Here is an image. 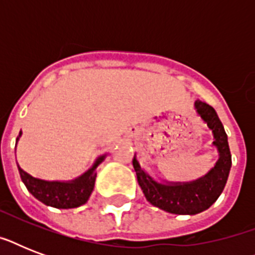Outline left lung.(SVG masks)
I'll return each instance as SVG.
<instances>
[{"mask_svg":"<svg viewBox=\"0 0 255 255\" xmlns=\"http://www.w3.org/2000/svg\"><path fill=\"white\" fill-rule=\"evenodd\" d=\"M194 106L204 122H206L208 127L213 131V144L220 152V159L205 177L186 184L163 185L153 181L140 168L135 157L132 160L137 176V182L147 201L168 213L196 214L208 209L222 193L232 167L228 135L214 108L201 100H196Z\"/></svg>","mask_w":255,"mask_h":255,"instance_id":"1","label":"left lung"}]
</instances>
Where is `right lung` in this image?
<instances>
[{"mask_svg":"<svg viewBox=\"0 0 255 255\" xmlns=\"http://www.w3.org/2000/svg\"><path fill=\"white\" fill-rule=\"evenodd\" d=\"M103 157L104 156L99 157L91 169L71 182L43 181L39 178H34L19 167H18V170L27 190L37 200L43 202L45 205L58 208V209H70V208H78L87 202L94 189V184H95V168L99 165Z\"/></svg>","mask_w":255,"mask_h":255,"instance_id":"1","label":"right lung"}]
</instances>
